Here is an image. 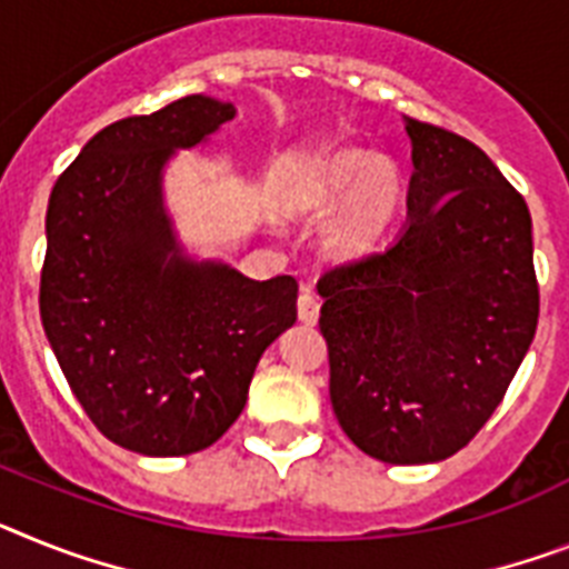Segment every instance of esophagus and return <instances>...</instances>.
<instances>
[{
    "label": "esophagus",
    "instance_id": "34e87169",
    "mask_svg": "<svg viewBox=\"0 0 569 569\" xmlns=\"http://www.w3.org/2000/svg\"><path fill=\"white\" fill-rule=\"evenodd\" d=\"M318 315H321V300H318L312 289H303L298 298V318L312 327V323H318Z\"/></svg>",
    "mask_w": 569,
    "mask_h": 569
}]
</instances>
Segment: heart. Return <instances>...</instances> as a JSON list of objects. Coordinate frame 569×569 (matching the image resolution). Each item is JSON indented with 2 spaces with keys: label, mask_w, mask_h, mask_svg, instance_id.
I'll use <instances>...</instances> for the list:
<instances>
[{
  "label": "heart",
  "mask_w": 569,
  "mask_h": 569,
  "mask_svg": "<svg viewBox=\"0 0 569 569\" xmlns=\"http://www.w3.org/2000/svg\"><path fill=\"white\" fill-rule=\"evenodd\" d=\"M399 196L402 188L393 167L365 152H341L321 167L309 190V208L315 213H329L347 202L329 242L341 254H358L373 246L390 226Z\"/></svg>",
  "instance_id": "heart-1"
}]
</instances>
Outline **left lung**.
<instances>
[{"label": "left lung", "mask_w": 569, "mask_h": 569, "mask_svg": "<svg viewBox=\"0 0 569 569\" xmlns=\"http://www.w3.org/2000/svg\"><path fill=\"white\" fill-rule=\"evenodd\" d=\"M413 173L393 246L318 280L329 399L343 433L390 466L469 446L538 327L532 217L483 150L405 118Z\"/></svg>", "instance_id": "obj_1"}]
</instances>
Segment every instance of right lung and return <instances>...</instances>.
<instances>
[{"mask_svg":"<svg viewBox=\"0 0 569 569\" xmlns=\"http://www.w3.org/2000/svg\"><path fill=\"white\" fill-rule=\"evenodd\" d=\"M237 114L188 94L109 123L57 179L40 315L71 393L114 446L184 457L246 408L257 361L298 318L295 277L193 260L164 208V167Z\"/></svg>","mask_w":569,"mask_h":569,"instance_id":"add662e5","label":"right lung"}]
</instances>
